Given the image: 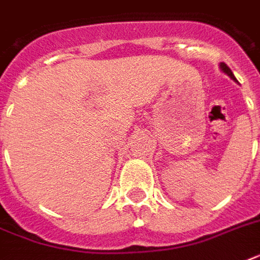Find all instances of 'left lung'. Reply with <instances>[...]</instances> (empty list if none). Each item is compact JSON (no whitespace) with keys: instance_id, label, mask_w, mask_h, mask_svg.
<instances>
[{"instance_id":"8db88e82","label":"left lung","mask_w":260,"mask_h":260,"mask_svg":"<svg viewBox=\"0 0 260 260\" xmlns=\"http://www.w3.org/2000/svg\"><path fill=\"white\" fill-rule=\"evenodd\" d=\"M220 69H221V70L224 71V73H225L226 75H228V77H231V78L234 79L235 82H236V78H235L234 73L231 71V69H230V67H228V66H226L225 63H220Z\"/></svg>"}]
</instances>
